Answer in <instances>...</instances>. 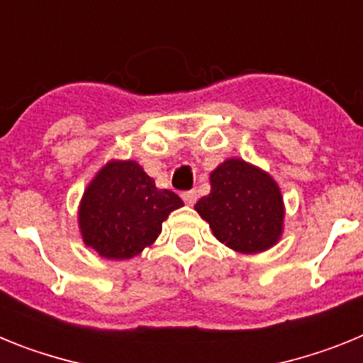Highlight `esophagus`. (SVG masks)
Segmentation results:
<instances>
[{
	"label": "esophagus",
	"mask_w": 363,
	"mask_h": 363,
	"mask_svg": "<svg viewBox=\"0 0 363 363\" xmlns=\"http://www.w3.org/2000/svg\"><path fill=\"white\" fill-rule=\"evenodd\" d=\"M182 198H184V201L187 205H194L196 203V191H187V192H184V194H182Z\"/></svg>",
	"instance_id": "1"
}]
</instances>
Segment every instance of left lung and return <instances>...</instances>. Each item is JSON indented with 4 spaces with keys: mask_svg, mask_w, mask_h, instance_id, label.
Segmentation results:
<instances>
[{
    "mask_svg": "<svg viewBox=\"0 0 363 363\" xmlns=\"http://www.w3.org/2000/svg\"><path fill=\"white\" fill-rule=\"evenodd\" d=\"M209 179L211 192L194 209L218 242L242 255H258L280 242L285 205L269 172L242 158H227Z\"/></svg>",
    "mask_w": 363,
    "mask_h": 363,
    "instance_id": "left-lung-1",
    "label": "left lung"
}]
</instances>
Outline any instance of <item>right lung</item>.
<instances>
[{
	"mask_svg": "<svg viewBox=\"0 0 363 363\" xmlns=\"http://www.w3.org/2000/svg\"><path fill=\"white\" fill-rule=\"evenodd\" d=\"M184 201L134 160H111L83 191L78 227L86 247L107 259H129L152 245L162 223Z\"/></svg>",
	"mask_w": 363,
	"mask_h": 363,
	"instance_id": "1",
	"label": "right lung"
}]
</instances>
